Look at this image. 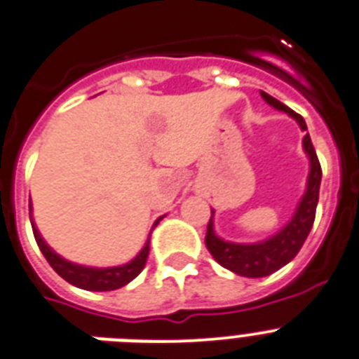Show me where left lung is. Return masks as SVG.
I'll return each instance as SVG.
<instances>
[{"label":"left lung","instance_id":"8db88e82","mask_svg":"<svg viewBox=\"0 0 359 359\" xmlns=\"http://www.w3.org/2000/svg\"><path fill=\"white\" fill-rule=\"evenodd\" d=\"M261 95L266 102L293 116V118L300 123V128L306 131V122H304V118L298 115V113H294L293 109H290L287 106L278 102L277 98L264 93V91H261ZM304 149H306V152L309 154L311 160L307 192L302 198V201H300V207H298L294 217L291 219V223L287 224L284 230L278 231L277 236H273L271 239L259 244L224 243V241H221L219 237H215L210 217L207 226L205 243H207V248L208 252L212 253V257H214L215 261L223 266V268L230 269V271L241 275V277H268V275L275 273L277 269H280L282 266H286L287 262L293 261L294 257H297V253L300 252V248H302L304 243H306L307 236H309L311 228H313V223H315L316 205H318L320 194V182H322V167H320L318 156H316V151L315 147H313V142H311L309 135L304 136ZM212 215H214V212H212Z\"/></svg>","mask_w":359,"mask_h":359}]
</instances>
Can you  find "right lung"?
Segmentation results:
<instances>
[{
  "mask_svg": "<svg viewBox=\"0 0 359 359\" xmlns=\"http://www.w3.org/2000/svg\"><path fill=\"white\" fill-rule=\"evenodd\" d=\"M28 208H30V205H28ZM158 221H160V219H158ZM158 221L154 223V226L158 224ZM32 230H34V237H36V243L37 246H39L41 252H43L44 259H46L48 264L55 269L57 275H61L66 282H69V284H73V286L81 287V290H88V291L118 290V287L129 284L135 277H138L142 269H144L145 262H147L149 241L144 246V250H142V252L136 255V259H133L129 264L116 266V268H106V269L84 268V266L72 264V262L61 259L57 253H53L52 250L44 244V241L41 239L39 231L36 230L34 223H32Z\"/></svg>",
  "mask_w": 359,
  "mask_h": 359,
  "instance_id": "1",
  "label": "right lung"
}]
</instances>
